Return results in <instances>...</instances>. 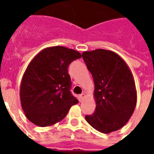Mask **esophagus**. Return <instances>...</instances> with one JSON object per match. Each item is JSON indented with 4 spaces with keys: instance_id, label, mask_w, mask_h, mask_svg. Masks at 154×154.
<instances>
[{
    "instance_id": "34e87169",
    "label": "esophagus",
    "mask_w": 154,
    "mask_h": 154,
    "mask_svg": "<svg viewBox=\"0 0 154 154\" xmlns=\"http://www.w3.org/2000/svg\"><path fill=\"white\" fill-rule=\"evenodd\" d=\"M85 95L84 93H82L81 95H80L79 96V100H80V102H82L84 100V99H85Z\"/></svg>"
}]
</instances>
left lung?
<instances>
[{
  "label": "left lung",
  "mask_w": 154,
  "mask_h": 154,
  "mask_svg": "<svg viewBox=\"0 0 154 154\" xmlns=\"http://www.w3.org/2000/svg\"><path fill=\"white\" fill-rule=\"evenodd\" d=\"M82 58L95 84L94 113L85 116L99 132L109 133L123 127L137 105V90L131 71L116 53L105 49L84 51Z\"/></svg>",
  "instance_id": "8db88e82"
}]
</instances>
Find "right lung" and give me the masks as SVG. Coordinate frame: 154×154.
<instances>
[{"label": "right lung", "instance_id": "obj_1", "mask_svg": "<svg viewBox=\"0 0 154 154\" xmlns=\"http://www.w3.org/2000/svg\"><path fill=\"white\" fill-rule=\"evenodd\" d=\"M79 51L63 46L45 48L31 60L20 87L21 106L31 123L45 127L65 117L79 103L71 93L69 64L80 58Z\"/></svg>", "mask_w": 154, "mask_h": 154}]
</instances>
